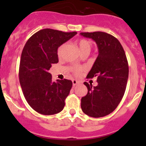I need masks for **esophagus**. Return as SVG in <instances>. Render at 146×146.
Listing matches in <instances>:
<instances>
[{
  "label": "esophagus",
  "mask_w": 146,
  "mask_h": 146,
  "mask_svg": "<svg viewBox=\"0 0 146 146\" xmlns=\"http://www.w3.org/2000/svg\"><path fill=\"white\" fill-rule=\"evenodd\" d=\"M72 82H73V86H76V85H77L78 84V81L76 80H72Z\"/></svg>",
  "instance_id": "34e87169"
}]
</instances>
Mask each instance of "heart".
Listing matches in <instances>:
<instances>
[{
	"mask_svg": "<svg viewBox=\"0 0 146 146\" xmlns=\"http://www.w3.org/2000/svg\"><path fill=\"white\" fill-rule=\"evenodd\" d=\"M78 46L79 48H80L81 52H84L85 51H90L91 49V43L88 40L85 39H80L78 40ZM66 44L64 43L62 44L57 49V55L58 57H61L62 56L63 52H64V48H66ZM73 72H74L76 74H79L80 72L83 70V68L80 67V66H76V67L73 68Z\"/></svg>",
	"mask_w": 146,
	"mask_h": 146,
	"instance_id": "b5f03b06",
	"label": "heart"
}]
</instances>
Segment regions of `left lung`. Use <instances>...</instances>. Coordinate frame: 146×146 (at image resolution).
I'll return each mask as SVG.
<instances>
[{
    "instance_id": "obj_1",
    "label": "left lung",
    "mask_w": 146,
    "mask_h": 146,
    "mask_svg": "<svg viewBox=\"0 0 146 146\" xmlns=\"http://www.w3.org/2000/svg\"><path fill=\"white\" fill-rule=\"evenodd\" d=\"M98 45L99 54L87 78H98V85H84L88 93L81 99V109L90 117L98 118L112 112L121 100L129 78V64L126 54L118 39L102 32H81Z\"/></svg>"
}]
</instances>
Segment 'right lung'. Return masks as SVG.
<instances>
[{"mask_svg":"<svg viewBox=\"0 0 146 146\" xmlns=\"http://www.w3.org/2000/svg\"><path fill=\"white\" fill-rule=\"evenodd\" d=\"M76 34L44 29L34 34L25 45L19 68L20 83L27 103L39 114L52 115L64 109L73 83L67 79L53 82L48 70L58 62V47Z\"/></svg>","mask_w":146,"mask_h":146,"instance_id":"obj_1","label":"right lung"}]
</instances>
